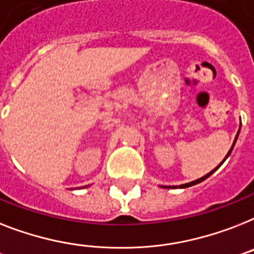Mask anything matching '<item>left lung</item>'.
I'll list each match as a JSON object with an SVG mask.
<instances>
[{
    "label": "left lung",
    "instance_id": "left-lung-1",
    "mask_svg": "<svg viewBox=\"0 0 254 254\" xmlns=\"http://www.w3.org/2000/svg\"><path fill=\"white\" fill-rule=\"evenodd\" d=\"M236 138H238V135H236ZM235 142H236V141H235ZM235 142H234V145H232V147L230 148V151H228V154H227V155H226V158H224V160L227 159L228 155H230L231 151H232V148H234V146H235ZM224 160H223V162H224ZM223 162H222V163H223ZM222 163H220V164H222ZM220 164H219V166H220ZM219 166L216 167V168H214V170L211 171V172H209V174H207V175H205V176H202L201 179H197V180L191 181V183H187V184H183V185H180V187H179V188H181V189H184V188H189V187H191V185H195V184H198V183H202V181L206 180L207 177L211 176V175H213L214 172H215V171L218 170V168H219ZM163 188H171V189H172V188H176V187H163Z\"/></svg>",
    "mask_w": 254,
    "mask_h": 254
}]
</instances>
